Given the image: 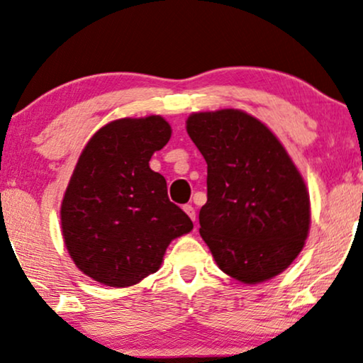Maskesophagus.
Wrapping results in <instances>:
<instances>
[{
	"label": "esophagus",
	"mask_w": 363,
	"mask_h": 363,
	"mask_svg": "<svg viewBox=\"0 0 363 363\" xmlns=\"http://www.w3.org/2000/svg\"><path fill=\"white\" fill-rule=\"evenodd\" d=\"M182 209H184V213H186L187 216H189V218L192 219V221H196V209H194V208H192V206H189V204H186V206H184V208H182Z\"/></svg>",
	"instance_id": "obj_1"
}]
</instances>
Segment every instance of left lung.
<instances>
[{
	"instance_id": "8db88e82",
	"label": "left lung",
	"mask_w": 363,
	"mask_h": 363,
	"mask_svg": "<svg viewBox=\"0 0 363 363\" xmlns=\"http://www.w3.org/2000/svg\"><path fill=\"white\" fill-rule=\"evenodd\" d=\"M186 128L208 164L199 233L216 263L247 284L277 277L308 236L301 174L273 132L241 110L192 113Z\"/></svg>"
}]
</instances>
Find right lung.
<instances>
[{"label":"right lung","mask_w":363,"mask_h":363,"mask_svg":"<svg viewBox=\"0 0 363 363\" xmlns=\"http://www.w3.org/2000/svg\"><path fill=\"white\" fill-rule=\"evenodd\" d=\"M171 139L159 116L121 118L95 132L62 203V231L77 268L107 286H132L155 273L174 238L192 229L149 167Z\"/></svg>","instance_id":"1"}]
</instances>
